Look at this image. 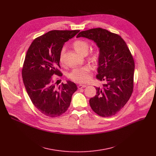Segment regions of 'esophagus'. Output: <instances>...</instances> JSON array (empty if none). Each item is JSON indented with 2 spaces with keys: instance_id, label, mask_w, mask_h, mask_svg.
I'll return each mask as SVG.
<instances>
[{
  "instance_id": "obj_1",
  "label": "esophagus",
  "mask_w": 156,
  "mask_h": 156,
  "mask_svg": "<svg viewBox=\"0 0 156 156\" xmlns=\"http://www.w3.org/2000/svg\"><path fill=\"white\" fill-rule=\"evenodd\" d=\"M86 87V85H84V84H78V89H82V88H84V87Z\"/></svg>"
}]
</instances>
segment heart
<instances>
[{
    "label": "heart",
    "mask_w": 156,
    "mask_h": 156,
    "mask_svg": "<svg viewBox=\"0 0 156 156\" xmlns=\"http://www.w3.org/2000/svg\"><path fill=\"white\" fill-rule=\"evenodd\" d=\"M73 47L75 50L79 54L84 55L87 53L90 44L87 42L82 39L76 40L73 43ZM64 49H62L59 54V62L60 63L63 62V54ZM100 58L99 51L97 49L91 51L88 54V58L93 63H96ZM91 68L90 66L86 65L81 68H77L73 69L68 75L69 78L72 81L76 83H85L87 82L91 78Z\"/></svg>",
    "instance_id": "1"
}]
</instances>
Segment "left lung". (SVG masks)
Returning a JSON list of instances; mask_svg holds the SVG:
<instances>
[{
	"label": "left lung",
	"instance_id": "left-lung-1",
	"mask_svg": "<svg viewBox=\"0 0 156 156\" xmlns=\"http://www.w3.org/2000/svg\"><path fill=\"white\" fill-rule=\"evenodd\" d=\"M93 40L99 49L96 78L104 81L96 87L90 99L95 113L103 117L115 115L126 104L133 91L135 62L125 41L119 34L101 28L81 31L76 37Z\"/></svg>",
	"mask_w": 156,
	"mask_h": 156
}]
</instances>
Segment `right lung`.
Here are the masks:
<instances>
[{
  "label": "right lung",
  "mask_w": 156,
  "mask_h": 156,
  "mask_svg": "<svg viewBox=\"0 0 156 156\" xmlns=\"http://www.w3.org/2000/svg\"><path fill=\"white\" fill-rule=\"evenodd\" d=\"M80 30H52L36 38L25 56L22 77L34 105L48 117H56L70 106L72 94L77 90L73 82L56 86L52 76H61L59 54L63 44Z\"/></svg>",
  "instance_id": "obj_1"
}]
</instances>
